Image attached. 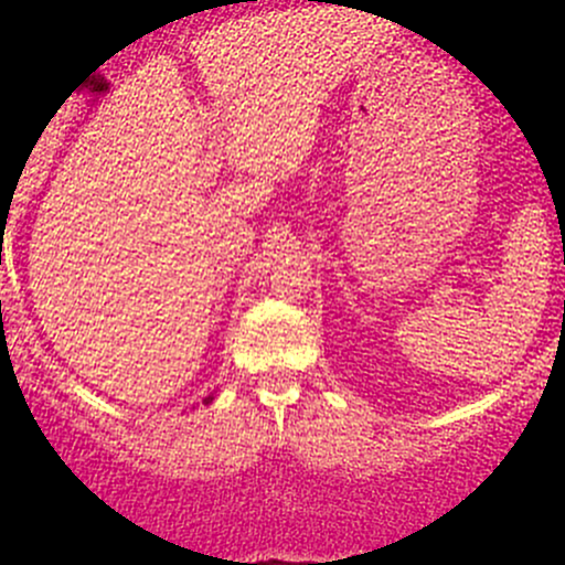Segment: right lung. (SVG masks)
<instances>
[{
    "mask_svg": "<svg viewBox=\"0 0 565 565\" xmlns=\"http://www.w3.org/2000/svg\"><path fill=\"white\" fill-rule=\"evenodd\" d=\"M210 401H212V395H210V398H206V401H204V404H210Z\"/></svg>",
    "mask_w": 565,
    "mask_h": 565,
    "instance_id": "add662e5",
    "label": "right lung"
}]
</instances>
